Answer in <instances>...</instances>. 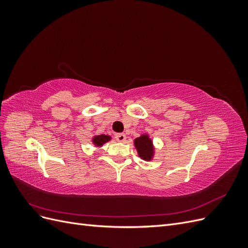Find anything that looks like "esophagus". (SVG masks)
<instances>
[{
	"mask_svg": "<svg viewBox=\"0 0 248 248\" xmlns=\"http://www.w3.org/2000/svg\"><path fill=\"white\" fill-rule=\"evenodd\" d=\"M115 139L118 140V141H125L126 140V136L124 133H118L115 136Z\"/></svg>",
	"mask_w": 248,
	"mask_h": 248,
	"instance_id": "34e87169",
	"label": "esophagus"
}]
</instances>
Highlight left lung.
Wrapping results in <instances>:
<instances>
[{
  "label": "left lung",
  "instance_id": "left-lung-1",
  "mask_svg": "<svg viewBox=\"0 0 248 248\" xmlns=\"http://www.w3.org/2000/svg\"><path fill=\"white\" fill-rule=\"evenodd\" d=\"M134 146H136L138 153L141 159L144 160H151L154 151H153V144L152 140L149 139L147 134H144L138 139L134 140Z\"/></svg>",
  "mask_w": 248,
  "mask_h": 248
}]
</instances>
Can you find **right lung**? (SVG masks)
Here are the masks:
<instances>
[{
	"label": "right lung",
	"mask_w": 248,
	"mask_h": 248,
	"mask_svg": "<svg viewBox=\"0 0 248 248\" xmlns=\"http://www.w3.org/2000/svg\"><path fill=\"white\" fill-rule=\"evenodd\" d=\"M111 138L109 136H106V134H100V136H96L93 138V142L98 147H101L103 144H106Z\"/></svg>",
	"instance_id": "1"
}]
</instances>
